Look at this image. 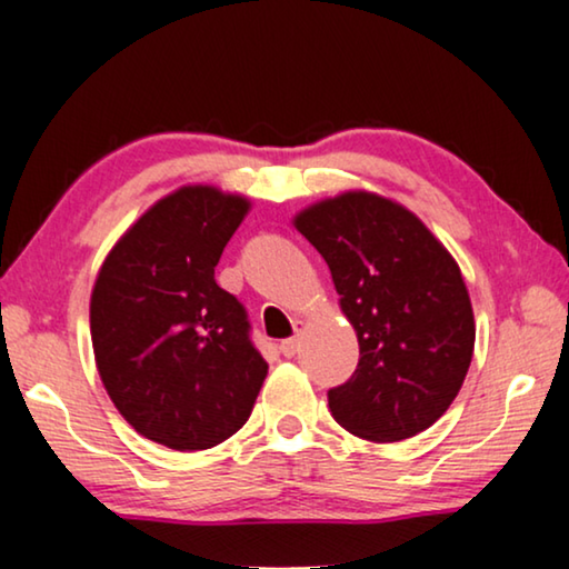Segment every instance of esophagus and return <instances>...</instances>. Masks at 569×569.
<instances>
[{
	"label": "esophagus",
	"mask_w": 569,
	"mask_h": 569,
	"mask_svg": "<svg viewBox=\"0 0 569 569\" xmlns=\"http://www.w3.org/2000/svg\"><path fill=\"white\" fill-rule=\"evenodd\" d=\"M298 347H300V339L290 337V339H284L282 345H279V352H282L284 357H295V355H298Z\"/></svg>",
	"instance_id": "esophagus-1"
}]
</instances>
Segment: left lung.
Returning <instances> with one entry per match:
<instances>
[{"label": "left lung", "mask_w": 569, "mask_h": 569, "mask_svg": "<svg viewBox=\"0 0 569 569\" xmlns=\"http://www.w3.org/2000/svg\"><path fill=\"white\" fill-rule=\"evenodd\" d=\"M295 228L329 263L360 362L329 391L331 417L357 438L407 440L446 415L473 355L461 269L409 209L368 191L308 207Z\"/></svg>", "instance_id": "8db88e82"}]
</instances>
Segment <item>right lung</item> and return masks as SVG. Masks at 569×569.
Segmentation results:
<instances>
[{
	"mask_svg": "<svg viewBox=\"0 0 569 569\" xmlns=\"http://www.w3.org/2000/svg\"><path fill=\"white\" fill-rule=\"evenodd\" d=\"M248 201L183 186L139 217L92 287L90 333L100 380L147 440L204 450L251 417L269 365L214 267Z\"/></svg>",
	"mask_w": 569,
	"mask_h": 569,
	"instance_id": "right-lung-1",
	"label": "right lung"
}]
</instances>
